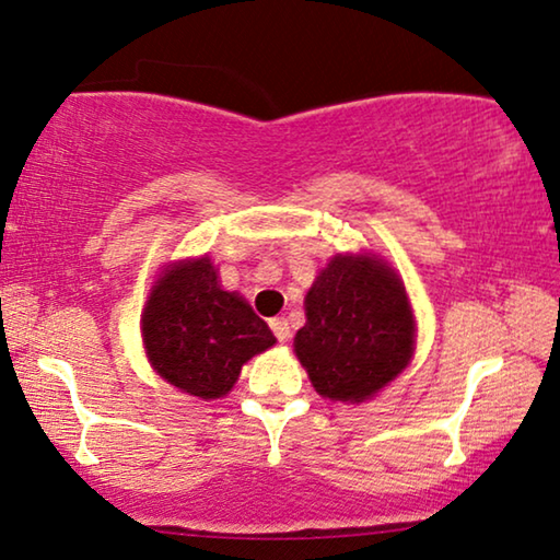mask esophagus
Listing matches in <instances>:
<instances>
[{
	"mask_svg": "<svg viewBox=\"0 0 560 560\" xmlns=\"http://www.w3.org/2000/svg\"><path fill=\"white\" fill-rule=\"evenodd\" d=\"M270 328L275 332V338H278L280 342H288L290 340V323L285 320V317H272Z\"/></svg>",
	"mask_w": 560,
	"mask_h": 560,
	"instance_id": "esophagus-1",
	"label": "esophagus"
}]
</instances>
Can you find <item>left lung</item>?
I'll use <instances>...</instances> for the list:
<instances>
[{
  "instance_id": "1",
  "label": "left lung",
  "mask_w": 560,
  "mask_h": 560,
  "mask_svg": "<svg viewBox=\"0 0 560 560\" xmlns=\"http://www.w3.org/2000/svg\"><path fill=\"white\" fill-rule=\"evenodd\" d=\"M305 317L295 355L323 398H373L406 370L416 350L406 288L375 255H335L307 290Z\"/></svg>"
}]
</instances>
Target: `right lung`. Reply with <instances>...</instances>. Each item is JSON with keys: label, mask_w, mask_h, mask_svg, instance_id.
<instances>
[{"label": "right lung", "mask_w": 560, "mask_h": 560, "mask_svg": "<svg viewBox=\"0 0 560 560\" xmlns=\"http://www.w3.org/2000/svg\"><path fill=\"white\" fill-rule=\"evenodd\" d=\"M142 340L160 377L202 400L228 395L247 360L275 346L245 298L222 290L208 255L162 270L142 310Z\"/></svg>", "instance_id": "right-lung-1"}]
</instances>
